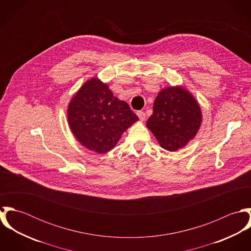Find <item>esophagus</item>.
I'll list each match as a JSON object with an SVG mask.
<instances>
[{
  "label": "esophagus",
  "mask_w": 251,
  "mask_h": 251,
  "mask_svg": "<svg viewBox=\"0 0 251 251\" xmlns=\"http://www.w3.org/2000/svg\"><path fill=\"white\" fill-rule=\"evenodd\" d=\"M137 116H138V118H139V120L140 121H145V119H146V115H145V113H144L143 111H137Z\"/></svg>",
  "instance_id": "1"
}]
</instances>
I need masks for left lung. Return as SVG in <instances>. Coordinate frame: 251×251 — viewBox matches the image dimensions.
<instances>
[{"label":"left lung","mask_w":251,"mask_h":251,"mask_svg":"<svg viewBox=\"0 0 251 251\" xmlns=\"http://www.w3.org/2000/svg\"><path fill=\"white\" fill-rule=\"evenodd\" d=\"M201 121V109L191 94L170 87L159 92L146 124L161 148L176 151L194 138Z\"/></svg>","instance_id":"1"}]
</instances>
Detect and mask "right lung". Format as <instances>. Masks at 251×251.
Wrapping results in <instances>:
<instances>
[{
	"mask_svg": "<svg viewBox=\"0 0 251 251\" xmlns=\"http://www.w3.org/2000/svg\"><path fill=\"white\" fill-rule=\"evenodd\" d=\"M68 120L80 143L91 151L105 153L138 117L126 102L113 96L106 84L93 78L72 98Z\"/></svg>",
	"mask_w": 251,
	"mask_h": 251,
	"instance_id": "1",
	"label": "right lung"
}]
</instances>
